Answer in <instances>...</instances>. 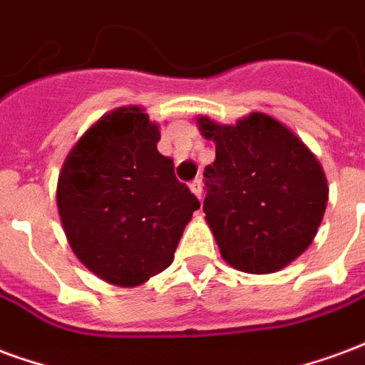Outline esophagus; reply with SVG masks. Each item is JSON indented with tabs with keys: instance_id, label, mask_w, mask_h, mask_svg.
<instances>
[{
	"instance_id": "obj_1",
	"label": "esophagus",
	"mask_w": 365,
	"mask_h": 365,
	"mask_svg": "<svg viewBox=\"0 0 365 365\" xmlns=\"http://www.w3.org/2000/svg\"><path fill=\"white\" fill-rule=\"evenodd\" d=\"M190 190H192L198 198H202V180L200 179H194L192 182H190Z\"/></svg>"
}]
</instances>
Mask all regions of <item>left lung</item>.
Masks as SVG:
<instances>
[{
	"instance_id": "obj_1",
	"label": "left lung",
	"mask_w": 365,
	"mask_h": 365,
	"mask_svg": "<svg viewBox=\"0 0 365 365\" xmlns=\"http://www.w3.org/2000/svg\"><path fill=\"white\" fill-rule=\"evenodd\" d=\"M215 161L204 169V214L225 262L251 274L288 267L311 245L329 186L317 157L288 128L262 113L235 126L202 116Z\"/></svg>"
}]
</instances>
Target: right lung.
I'll use <instances>...</instances> for the list:
<instances>
[{"label": "right lung", "instance_id": "1", "mask_svg": "<svg viewBox=\"0 0 365 365\" xmlns=\"http://www.w3.org/2000/svg\"><path fill=\"white\" fill-rule=\"evenodd\" d=\"M142 108L103 116L73 145L58 179V212L76 257L98 278L138 286L175 259L200 202L157 151Z\"/></svg>", "mask_w": 365, "mask_h": 365}]
</instances>
